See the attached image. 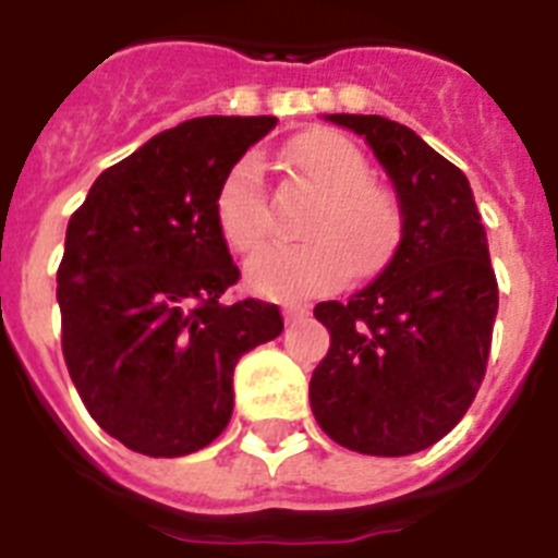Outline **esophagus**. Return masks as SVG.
<instances>
[{"mask_svg":"<svg viewBox=\"0 0 558 558\" xmlns=\"http://www.w3.org/2000/svg\"><path fill=\"white\" fill-rule=\"evenodd\" d=\"M306 315H310V306H306V304H287V306H283V322H287V324L301 322V318H306Z\"/></svg>","mask_w":558,"mask_h":558,"instance_id":"1","label":"esophagus"}]
</instances>
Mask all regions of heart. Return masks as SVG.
<instances>
[{
	"instance_id": "1",
	"label": "heart",
	"mask_w": 558,
	"mask_h": 558,
	"mask_svg": "<svg viewBox=\"0 0 558 558\" xmlns=\"http://www.w3.org/2000/svg\"><path fill=\"white\" fill-rule=\"evenodd\" d=\"M289 165L318 193L301 226V245H269L245 266V283L263 298L298 301L322 295L344 280L371 278L393 260L405 210L397 193L371 179L365 153L348 135L313 130L289 144ZM214 217L228 248L254 252L269 236L271 202L260 161L243 156L222 177Z\"/></svg>"
}]
</instances>
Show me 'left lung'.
Returning <instances> with one entry per match:
<instances>
[{
  "label": "left lung",
  "instance_id": "1",
  "mask_svg": "<svg viewBox=\"0 0 558 558\" xmlns=\"http://www.w3.org/2000/svg\"><path fill=\"white\" fill-rule=\"evenodd\" d=\"M327 118L365 135L397 187L405 234L371 287L315 306L330 350L310 379V405L344 449L402 458L446 437L472 405L498 280L463 170L397 121Z\"/></svg>",
  "mask_w": 558,
  "mask_h": 558
}]
</instances>
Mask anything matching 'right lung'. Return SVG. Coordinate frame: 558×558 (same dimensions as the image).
<instances>
[{
	"mask_svg": "<svg viewBox=\"0 0 558 558\" xmlns=\"http://www.w3.org/2000/svg\"><path fill=\"white\" fill-rule=\"evenodd\" d=\"M278 118L208 116L165 130L95 179L57 269L63 359L92 420L150 458L217 440L234 365L278 339L266 301L226 304L240 280L214 217L234 161Z\"/></svg>",
	"mask_w": 558,
	"mask_h": 558,
	"instance_id": "right-lung-1",
	"label": "right lung"
}]
</instances>
